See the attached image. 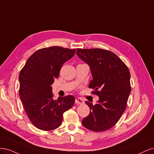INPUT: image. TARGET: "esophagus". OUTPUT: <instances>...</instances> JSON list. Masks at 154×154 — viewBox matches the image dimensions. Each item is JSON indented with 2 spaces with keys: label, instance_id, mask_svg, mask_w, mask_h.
Here are the masks:
<instances>
[{
  "label": "esophagus",
  "instance_id": "obj_1",
  "mask_svg": "<svg viewBox=\"0 0 154 154\" xmlns=\"http://www.w3.org/2000/svg\"><path fill=\"white\" fill-rule=\"evenodd\" d=\"M83 103H84L82 99L79 98V97H76L75 99V103L76 104H83Z\"/></svg>",
  "mask_w": 154,
  "mask_h": 154
}]
</instances>
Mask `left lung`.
Segmentation results:
<instances>
[{"instance_id": "8db88e82", "label": "left lung", "mask_w": 154, "mask_h": 154, "mask_svg": "<svg viewBox=\"0 0 154 154\" xmlns=\"http://www.w3.org/2000/svg\"><path fill=\"white\" fill-rule=\"evenodd\" d=\"M76 54L90 67L92 80L88 87L99 96L95 105L88 101L90 113L82 120L83 127L103 132L113 127L127 107L131 91L130 73L117 55L102 49H77Z\"/></svg>"}]
</instances>
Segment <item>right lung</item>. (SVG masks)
Here are the masks:
<instances>
[{
  "label": "right lung",
  "instance_id": "right-lung-1",
  "mask_svg": "<svg viewBox=\"0 0 154 154\" xmlns=\"http://www.w3.org/2000/svg\"><path fill=\"white\" fill-rule=\"evenodd\" d=\"M76 49L59 46L38 49L32 54L19 74V96L30 122L36 128L50 131L58 128L63 114L73 106L75 98L69 95L53 99L52 87L63 64Z\"/></svg>",
  "mask_w": 154,
  "mask_h": 154
}]
</instances>
